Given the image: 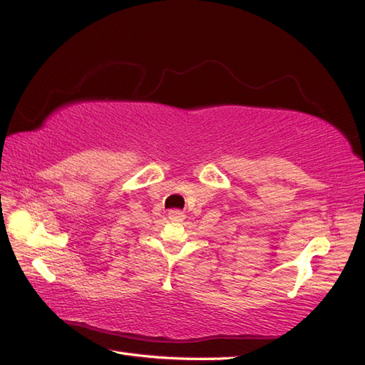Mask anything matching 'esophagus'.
Listing matches in <instances>:
<instances>
[{"label":"esophagus","instance_id":"esophagus-1","mask_svg":"<svg viewBox=\"0 0 365 365\" xmlns=\"http://www.w3.org/2000/svg\"><path fill=\"white\" fill-rule=\"evenodd\" d=\"M168 217H170V220H173V222H181L184 218V212H181V210H170Z\"/></svg>","mask_w":365,"mask_h":365}]
</instances>
